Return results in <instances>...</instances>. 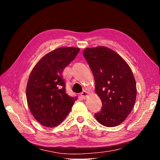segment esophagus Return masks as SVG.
<instances>
[{
    "mask_svg": "<svg viewBox=\"0 0 160 160\" xmlns=\"http://www.w3.org/2000/svg\"><path fill=\"white\" fill-rule=\"evenodd\" d=\"M80 96L82 97L83 99H86V97H88V92H87L86 91L84 90L83 92H82L80 93Z\"/></svg>",
    "mask_w": 160,
    "mask_h": 160,
    "instance_id": "1",
    "label": "esophagus"
}]
</instances>
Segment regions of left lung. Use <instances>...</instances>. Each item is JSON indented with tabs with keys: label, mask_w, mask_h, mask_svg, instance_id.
<instances>
[{
	"label": "left lung",
	"mask_w": 160,
	"mask_h": 160,
	"mask_svg": "<svg viewBox=\"0 0 160 160\" xmlns=\"http://www.w3.org/2000/svg\"><path fill=\"white\" fill-rule=\"evenodd\" d=\"M83 56L102 103L94 117L104 126L119 125L131 112L136 99V82L131 68L117 53L105 47L87 48Z\"/></svg>",
	"instance_id": "left-lung-1"
}]
</instances>
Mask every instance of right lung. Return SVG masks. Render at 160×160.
Instances as JSON below:
<instances>
[{
	"label": "right lung",
	"instance_id": "obj_1",
	"mask_svg": "<svg viewBox=\"0 0 160 160\" xmlns=\"http://www.w3.org/2000/svg\"><path fill=\"white\" fill-rule=\"evenodd\" d=\"M79 51L75 47L56 48L40 59L29 75L27 101L32 114L42 126L51 128L60 124L77 99L67 94L62 72Z\"/></svg>",
	"mask_w": 160,
	"mask_h": 160
}]
</instances>
